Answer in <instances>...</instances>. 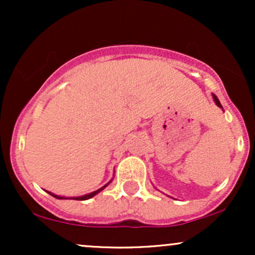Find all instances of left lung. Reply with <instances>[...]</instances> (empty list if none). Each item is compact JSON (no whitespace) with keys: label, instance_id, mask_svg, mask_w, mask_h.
<instances>
[{"label":"left lung","instance_id":"1","mask_svg":"<svg viewBox=\"0 0 255 255\" xmlns=\"http://www.w3.org/2000/svg\"><path fill=\"white\" fill-rule=\"evenodd\" d=\"M213 99H215L216 104H217L219 108H222V104H221V102H219V101H218V98H217V97H216V96H215V95H213Z\"/></svg>","mask_w":255,"mask_h":255}]
</instances>
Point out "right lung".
Listing matches in <instances>:
<instances>
[{"label":"right lung","instance_id":"add662e5","mask_svg":"<svg viewBox=\"0 0 255 255\" xmlns=\"http://www.w3.org/2000/svg\"><path fill=\"white\" fill-rule=\"evenodd\" d=\"M108 184L109 183H107L105 184L104 187H102V188H99L98 191H96V192H92V193H90V194H86V195H83V197H78V198H73V199H75V200H87V199H90V198H92V197H95L96 194H97V193H99L101 191H103V189L105 188V187L108 186ZM49 194L50 195H52V197L54 198H56V199H67V198H63V197H58V195H55V194H52V193H50V192H48Z\"/></svg>","mask_w":255,"mask_h":255}]
</instances>
